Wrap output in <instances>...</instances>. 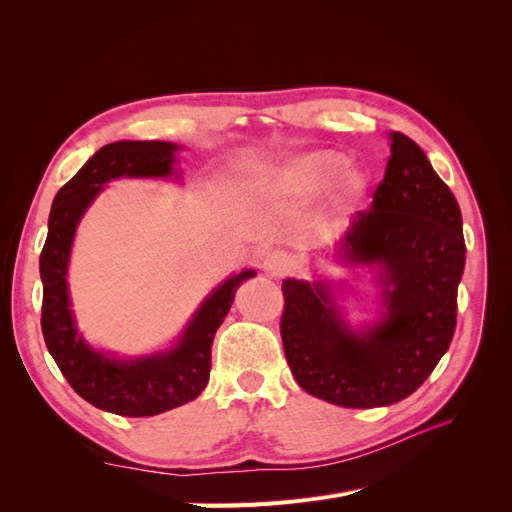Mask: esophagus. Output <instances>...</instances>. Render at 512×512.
Listing matches in <instances>:
<instances>
[{"label":"esophagus","mask_w":512,"mask_h":512,"mask_svg":"<svg viewBox=\"0 0 512 512\" xmlns=\"http://www.w3.org/2000/svg\"><path fill=\"white\" fill-rule=\"evenodd\" d=\"M262 269H265V273L269 277H282L288 273L290 269V260L286 254L282 252H273L265 258V265H262Z\"/></svg>","instance_id":"esophagus-1"}]
</instances>
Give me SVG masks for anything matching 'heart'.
I'll use <instances>...</instances> for the list:
<instances>
[{"label": "heart", "instance_id": "1", "mask_svg": "<svg viewBox=\"0 0 512 512\" xmlns=\"http://www.w3.org/2000/svg\"><path fill=\"white\" fill-rule=\"evenodd\" d=\"M348 158L335 149H318L303 153V156L290 160L280 170V183L290 192H318L329 188L337 177L344 173ZM365 188V177L361 173H348L344 177L342 190L346 196H359Z\"/></svg>", "mask_w": 512, "mask_h": 512}]
</instances>
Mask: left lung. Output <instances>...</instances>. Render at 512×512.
<instances>
[{
	"mask_svg": "<svg viewBox=\"0 0 512 512\" xmlns=\"http://www.w3.org/2000/svg\"><path fill=\"white\" fill-rule=\"evenodd\" d=\"M342 256L384 271L386 316L365 335L339 320L322 282L286 280V361L303 391L344 408L412 395L451 346L466 265L461 211L412 138L391 132V158L369 209L356 213Z\"/></svg>",
	"mask_w": 512,
	"mask_h": 512,
	"instance_id": "1",
	"label": "left lung"
}]
</instances>
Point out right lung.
<instances>
[{
  "instance_id": "obj_1",
  "label": "right lung",
  "mask_w": 512,
  "mask_h": 512,
  "mask_svg": "<svg viewBox=\"0 0 512 512\" xmlns=\"http://www.w3.org/2000/svg\"><path fill=\"white\" fill-rule=\"evenodd\" d=\"M177 145L164 141H119L94 153L53 200L49 235L40 254L42 335L72 389L91 406L119 416H156L196 399L209 382L211 344L241 282L254 271L232 275L198 309L181 342L164 354L117 361L91 350L76 331L66 269L81 215L102 185L117 177H168Z\"/></svg>"
}]
</instances>
